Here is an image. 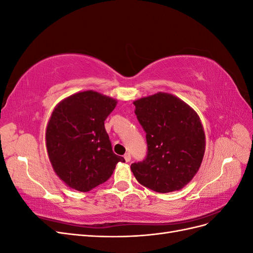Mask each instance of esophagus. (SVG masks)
Listing matches in <instances>:
<instances>
[{"label":"esophagus","instance_id":"esophagus-1","mask_svg":"<svg viewBox=\"0 0 253 253\" xmlns=\"http://www.w3.org/2000/svg\"><path fill=\"white\" fill-rule=\"evenodd\" d=\"M125 159H126V163H128L129 160H131V155H129V153H126V154L125 155Z\"/></svg>","mask_w":253,"mask_h":253}]
</instances>
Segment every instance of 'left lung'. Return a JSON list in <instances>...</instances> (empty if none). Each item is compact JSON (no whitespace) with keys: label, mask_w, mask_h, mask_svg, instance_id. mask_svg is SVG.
<instances>
[{"label":"left lung","mask_w":253,"mask_h":253,"mask_svg":"<svg viewBox=\"0 0 253 253\" xmlns=\"http://www.w3.org/2000/svg\"><path fill=\"white\" fill-rule=\"evenodd\" d=\"M133 103L148 142L147 158L131 165L136 179L158 193L182 189L200 170L205 154L200 116L181 99L163 91Z\"/></svg>","instance_id":"left-lung-1"}]
</instances>
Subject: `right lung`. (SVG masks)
<instances>
[{
  "label": "right lung",
  "mask_w": 253,
  "mask_h": 253,
  "mask_svg": "<svg viewBox=\"0 0 253 253\" xmlns=\"http://www.w3.org/2000/svg\"><path fill=\"white\" fill-rule=\"evenodd\" d=\"M116 105L117 99L88 89L64 98L53 109L45 143L53 171L68 188L88 192L126 162L113 152L104 127Z\"/></svg>",
  "instance_id": "add662e5"
}]
</instances>
